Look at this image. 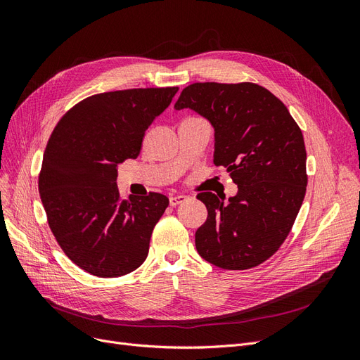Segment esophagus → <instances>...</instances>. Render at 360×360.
<instances>
[{
    "instance_id": "34e87169",
    "label": "esophagus",
    "mask_w": 360,
    "mask_h": 360,
    "mask_svg": "<svg viewBox=\"0 0 360 360\" xmlns=\"http://www.w3.org/2000/svg\"><path fill=\"white\" fill-rule=\"evenodd\" d=\"M186 200H188V198L184 197V195H172V197H169V204H171L172 207H176V205L184 202Z\"/></svg>"
}]
</instances>
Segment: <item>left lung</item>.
<instances>
[{"mask_svg": "<svg viewBox=\"0 0 360 360\" xmlns=\"http://www.w3.org/2000/svg\"><path fill=\"white\" fill-rule=\"evenodd\" d=\"M191 108L214 127V165L238 192L224 204L198 193L207 221L195 233L198 254L226 270H246L274 255L290 234L307 193V150L287 106L254 82H195L176 110Z\"/></svg>", "mask_w": 360, "mask_h": 360, "instance_id": "obj_1", "label": "left lung"}]
</instances>
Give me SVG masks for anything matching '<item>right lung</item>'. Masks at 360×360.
I'll use <instances>...</instances> for the list:
<instances>
[{"mask_svg":"<svg viewBox=\"0 0 360 360\" xmlns=\"http://www.w3.org/2000/svg\"><path fill=\"white\" fill-rule=\"evenodd\" d=\"M179 86L130 89L86 97L61 117L43 155L39 192L57 243L99 278H118L144 263L165 195L123 200L117 167L136 159L146 130Z\"/></svg>","mask_w":360,"mask_h":360,"instance_id":"add662e5","label":"right lung"}]
</instances>
